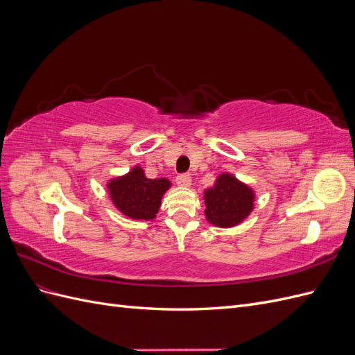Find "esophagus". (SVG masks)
Instances as JSON below:
<instances>
[{
    "label": "esophagus",
    "instance_id": "34e87169",
    "mask_svg": "<svg viewBox=\"0 0 355 355\" xmlns=\"http://www.w3.org/2000/svg\"><path fill=\"white\" fill-rule=\"evenodd\" d=\"M176 184L179 187H189L191 185V175L180 173L176 176Z\"/></svg>",
    "mask_w": 355,
    "mask_h": 355
}]
</instances>
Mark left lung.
<instances>
[{"instance_id":"left-lung-1","label":"left lung","mask_w":355,"mask_h":355,"mask_svg":"<svg viewBox=\"0 0 355 355\" xmlns=\"http://www.w3.org/2000/svg\"><path fill=\"white\" fill-rule=\"evenodd\" d=\"M206 218L218 227H234L253 209V192L231 175H222L204 192Z\"/></svg>"}]
</instances>
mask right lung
I'll return each mask as SVG.
<instances>
[{
    "label": "right lung",
    "mask_w": 355,
    "mask_h": 355,
    "mask_svg": "<svg viewBox=\"0 0 355 355\" xmlns=\"http://www.w3.org/2000/svg\"><path fill=\"white\" fill-rule=\"evenodd\" d=\"M170 187L167 179H148L141 167L108 184L111 198L118 210L132 219H154L161 196Z\"/></svg>",
    "instance_id": "obj_1"
}]
</instances>
